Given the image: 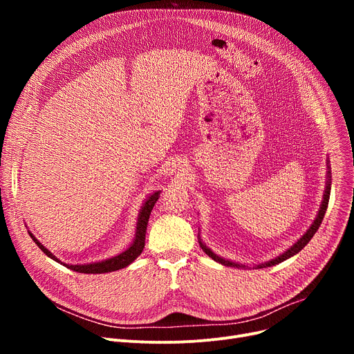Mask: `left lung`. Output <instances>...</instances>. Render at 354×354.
I'll return each instance as SVG.
<instances>
[{
	"label": "left lung",
	"mask_w": 354,
	"mask_h": 354,
	"mask_svg": "<svg viewBox=\"0 0 354 354\" xmlns=\"http://www.w3.org/2000/svg\"><path fill=\"white\" fill-rule=\"evenodd\" d=\"M327 167H328V171H327V180H326V189H324V195H323V201H322V205H320V209H319V214H317V216H315V219H314V222L311 224V227L307 230V232L297 241V243L292 245V247H290L287 251H284L281 255H278V257H275L274 259H271V261H267V263H264V264H259V266H255V268H264V267H271V266H275V264H280V263H283V261H286V259H288V258H291L292 255H295V254H299L307 244H308V241L314 236V234L317 232V230L320 228V225H322V221H323V218H324V214H326V211H327V207H328V199H330V189H331V172H330V166H328V160H327ZM199 245H201V248L203 250V252H205L208 257H211L214 261H216V263H219V264H222V266H227V267H234V268H247L248 266H245V264H238V263H232V261H230V259H225V258H221V257H218L215 252H212L205 244L202 243V239H201V236H199Z\"/></svg>",
	"instance_id": "8db88e82"
}]
</instances>
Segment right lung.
Returning <instances> with one entry per match:
<instances>
[{
    "mask_svg": "<svg viewBox=\"0 0 354 354\" xmlns=\"http://www.w3.org/2000/svg\"><path fill=\"white\" fill-rule=\"evenodd\" d=\"M159 195H160V191L152 194L151 196H149L143 207L139 212V216H138V224H136V232H135V239L133 243L130 244V247L118 254L116 257H111V258H107V259H103V261H97V263H90V264H77V266H71V264H64L62 263L60 259L55 257L53 252H50L39 239H37L31 232L30 236L32 238L34 243L39 245V248L47 255L50 257L51 259H54V261H57L60 264H63L64 267L76 271V272H84V274H103V272H111V271H118V270H122L124 267H127L129 264H132L135 259L142 254L143 248H145V236H146V227H147V221H149V216H151V212L155 207L156 201L159 199Z\"/></svg>",
    "mask_w": 354,
    "mask_h": 354,
    "instance_id": "right-lung-1",
    "label": "right lung"
}]
</instances>
